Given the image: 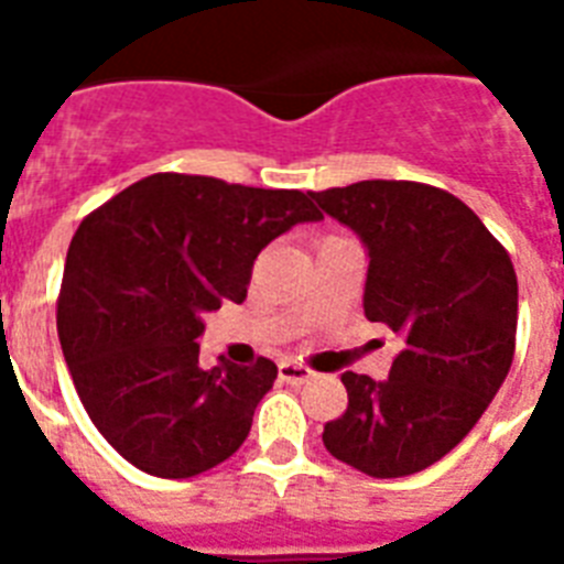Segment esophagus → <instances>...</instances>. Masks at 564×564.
Instances as JSON below:
<instances>
[{"label":"esophagus","mask_w":564,"mask_h":564,"mask_svg":"<svg viewBox=\"0 0 564 564\" xmlns=\"http://www.w3.org/2000/svg\"><path fill=\"white\" fill-rule=\"evenodd\" d=\"M278 375H281L283 383L301 386V383H307L310 377H313V371H310L307 366H299V362H281V369H278Z\"/></svg>","instance_id":"esophagus-1"}]
</instances>
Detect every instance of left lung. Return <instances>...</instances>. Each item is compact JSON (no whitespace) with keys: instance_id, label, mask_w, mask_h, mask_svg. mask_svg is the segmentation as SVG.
I'll return each mask as SVG.
<instances>
[{"instance_id":"obj_1","label":"left lung","mask_w":564,"mask_h":564,"mask_svg":"<svg viewBox=\"0 0 564 564\" xmlns=\"http://www.w3.org/2000/svg\"><path fill=\"white\" fill-rule=\"evenodd\" d=\"M369 248L366 318L403 339L389 377L345 371L348 410L322 442L339 463L392 480L451 454L516 357L518 278L509 251L447 189L360 181L310 193Z\"/></svg>"}]
</instances>
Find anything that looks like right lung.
Returning a JSON list of instances; mask_svg holds the SVG:
<instances>
[{"label": "right lung", "instance_id": "right-lung-1", "mask_svg": "<svg viewBox=\"0 0 564 564\" xmlns=\"http://www.w3.org/2000/svg\"><path fill=\"white\" fill-rule=\"evenodd\" d=\"M322 213L301 189L158 172L84 216L66 251L57 336L75 392L140 471L187 480L246 442L278 366H198L204 313L242 304L274 237Z\"/></svg>", "mask_w": 564, "mask_h": 564}]
</instances>
